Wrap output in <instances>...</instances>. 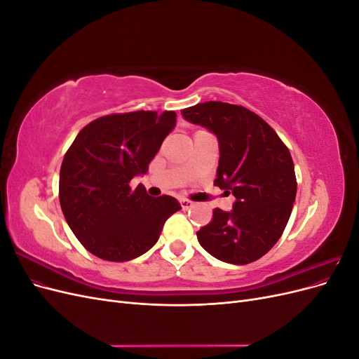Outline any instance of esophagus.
Here are the masks:
<instances>
[{"label":"esophagus","mask_w":359,"mask_h":359,"mask_svg":"<svg viewBox=\"0 0 359 359\" xmlns=\"http://www.w3.org/2000/svg\"><path fill=\"white\" fill-rule=\"evenodd\" d=\"M180 203H181V208L182 210H190V208H193V206H194V202L189 201V199H181Z\"/></svg>","instance_id":"1"}]
</instances>
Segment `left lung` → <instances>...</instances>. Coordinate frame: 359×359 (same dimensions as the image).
Instances as JSON below:
<instances>
[{
    "instance_id": "8db88e82",
    "label": "left lung",
    "mask_w": 359,
    "mask_h": 359,
    "mask_svg": "<svg viewBox=\"0 0 359 359\" xmlns=\"http://www.w3.org/2000/svg\"><path fill=\"white\" fill-rule=\"evenodd\" d=\"M182 115L215 133L220 160L214 186L236 199L229 212L212 211V220L196 233L199 244L223 262L252 264L280 240L295 202L289 148L266 121L240 104L205 102Z\"/></svg>"
}]
</instances>
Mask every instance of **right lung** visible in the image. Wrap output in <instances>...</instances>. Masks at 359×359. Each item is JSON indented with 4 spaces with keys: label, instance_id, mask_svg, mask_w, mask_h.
<instances>
[{
    "label": "right lung",
    "instance_id": "right-lung-1",
    "mask_svg": "<svg viewBox=\"0 0 359 359\" xmlns=\"http://www.w3.org/2000/svg\"><path fill=\"white\" fill-rule=\"evenodd\" d=\"M177 114L136 111L111 114L86 124L64 156L60 203L79 243L94 256L127 262L153 247L180 202L151 198L136 175H144L175 127Z\"/></svg>",
    "mask_w": 359,
    "mask_h": 359
}]
</instances>
